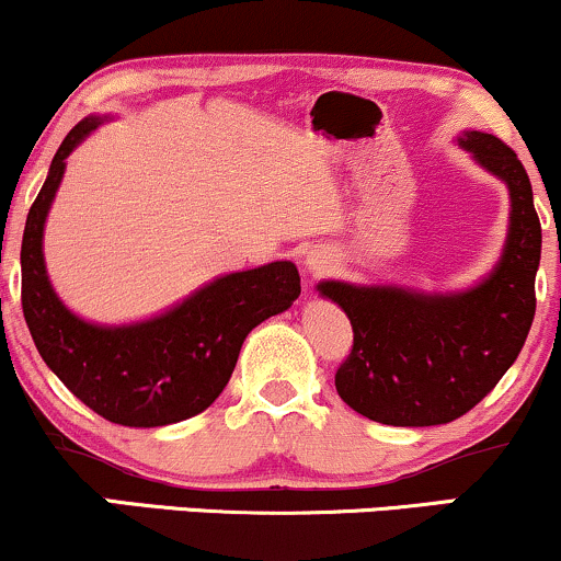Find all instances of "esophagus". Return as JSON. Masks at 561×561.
I'll return each instance as SVG.
<instances>
[{
  "label": "esophagus",
  "instance_id": "esophagus-1",
  "mask_svg": "<svg viewBox=\"0 0 561 561\" xmlns=\"http://www.w3.org/2000/svg\"><path fill=\"white\" fill-rule=\"evenodd\" d=\"M332 253L330 250H311V253L306 255V272L311 276H321L327 274L332 268Z\"/></svg>",
  "mask_w": 561,
  "mask_h": 561
}]
</instances>
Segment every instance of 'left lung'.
<instances>
[{"label": "left lung", "mask_w": 561, "mask_h": 561, "mask_svg": "<svg viewBox=\"0 0 561 561\" xmlns=\"http://www.w3.org/2000/svg\"><path fill=\"white\" fill-rule=\"evenodd\" d=\"M456 141L508 190V231L493 272L450 293L317 285L353 327V351L334 388L353 411L392 427H433L474 409L517 362L536 317L540 221L530 179L493 134L465 131Z\"/></svg>", "instance_id": "left-lung-1"}]
</instances>
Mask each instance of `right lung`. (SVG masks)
<instances>
[{
    "instance_id": "right-lung-1",
    "label": "right lung",
    "mask_w": 561,
    "mask_h": 561,
    "mask_svg": "<svg viewBox=\"0 0 561 561\" xmlns=\"http://www.w3.org/2000/svg\"><path fill=\"white\" fill-rule=\"evenodd\" d=\"M105 121L89 115L70 128L31 205L21 248L23 317L44 364L79 401L124 427H163L190 420L221 396L244 337L293 306L300 274L293 261L221 274L163 313L131 324H96L70 311L49 282L44 224L68 156Z\"/></svg>"
}]
</instances>
